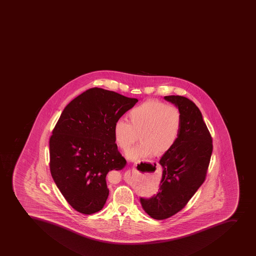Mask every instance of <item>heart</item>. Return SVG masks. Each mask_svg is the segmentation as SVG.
<instances>
[{
  "label": "heart",
  "mask_w": 256,
  "mask_h": 256,
  "mask_svg": "<svg viewBox=\"0 0 256 256\" xmlns=\"http://www.w3.org/2000/svg\"><path fill=\"white\" fill-rule=\"evenodd\" d=\"M129 122L118 119L113 126L114 140L118 147L126 150L138 137L141 142L126 151L130 161L162 155L178 140L182 114L178 108L157 100H148L127 113Z\"/></svg>",
  "instance_id": "1"
}]
</instances>
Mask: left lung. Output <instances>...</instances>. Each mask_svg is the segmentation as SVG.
<instances>
[{"instance_id": "obj_1", "label": "left lung", "mask_w": 256, "mask_h": 256, "mask_svg": "<svg viewBox=\"0 0 256 256\" xmlns=\"http://www.w3.org/2000/svg\"><path fill=\"white\" fill-rule=\"evenodd\" d=\"M182 114L178 140L159 164L162 176L158 192L151 198H140L144 210L152 218L164 220L187 204L204 182L212 152V137L198 106L182 96H166Z\"/></svg>"}]
</instances>
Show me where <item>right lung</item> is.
<instances>
[{"instance_id":"right-lung-1","label":"right lung","mask_w":256,"mask_h":256,"mask_svg":"<svg viewBox=\"0 0 256 256\" xmlns=\"http://www.w3.org/2000/svg\"><path fill=\"white\" fill-rule=\"evenodd\" d=\"M137 102L92 88L63 110L49 141L50 170L60 193L78 212L92 214L106 203V174L126 164L115 143L113 126Z\"/></svg>"}]
</instances>
